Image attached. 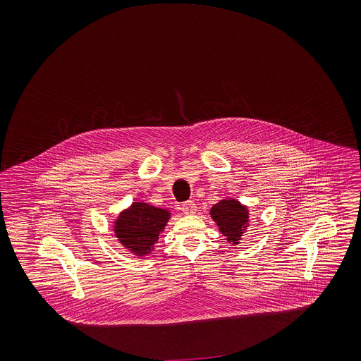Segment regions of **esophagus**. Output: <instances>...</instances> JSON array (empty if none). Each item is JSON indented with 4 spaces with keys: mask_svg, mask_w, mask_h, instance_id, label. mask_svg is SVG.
<instances>
[{
    "mask_svg": "<svg viewBox=\"0 0 361 361\" xmlns=\"http://www.w3.org/2000/svg\"><path fill=\"white\" fill-rule=\"evenodd\" d=\"M180 209H182V212H183V214H186V215H192V214H195V212H196L197 207H196V204H195L193 202H190V200H189V202L182 203Z\"/></svg>",
    "mask_w": 361,
    "mask_h": 361,
    "instance_id": "esophagus-1",
    "label": "esophagus"
}]
</instances>
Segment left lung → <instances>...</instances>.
<instances>
[{"mask_svg":"<svg viewBox=\"0 0 361 361\" xmlns=\"http://www.w3.org/2000/svg\"><path fill=\"white\" fill-rule=\"evenodd\" d=\"M211 218L216 222L219 232L229 243L236 246L249 226V211L235 199L221 200L209 211Z\"/></svg>","mask_w":361,"mask_h":361,"instance_id":"1","label":"left lung"}]
</instances>
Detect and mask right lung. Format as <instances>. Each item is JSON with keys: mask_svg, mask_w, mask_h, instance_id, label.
Returning a JSON list of instances; mask_svg holds the SVG:
<instances>
[{"mask_svg": "<svg viewBox=\"0 0 361 361\" xmlns=\"http://www.w3.org/2000/svg\"><path fill=\"white\" fill-rule=\"evenodd\" d=\"M171 212L147 203L135 202L122 211L114 222V231L118 240L136 256H147L164 231Z\"/></svg>", "mask_w": 361, "mask_h": 361, "instance_id": "add662e5", "label": "right lung"}]
</instances>
